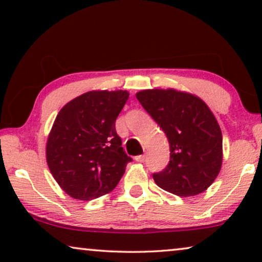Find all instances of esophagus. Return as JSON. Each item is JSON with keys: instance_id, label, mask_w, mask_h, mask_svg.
<instances>
[{"instance_id": "34e87169", "label": "esophagus", "mask_w": 262, "mask_h": 262, "mask_svg": "<svg viewBox=\"0 0 262 262\" xmlns=\"http://www.w3.org/2000/svg\"><path fill=\"white\" fill-rule=\"evenodd\" d=\"M136 161H137V162H141V163H143L145 161V155H139V156H136V159H135Z\"/></svg>"}]
</instances>
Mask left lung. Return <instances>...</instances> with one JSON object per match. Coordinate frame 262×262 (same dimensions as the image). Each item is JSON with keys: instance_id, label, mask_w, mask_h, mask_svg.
Instances as JSON below:
<instances>
[{"instance_id": "1", "label": "left lung", "mask_w": 262, "mask_h": 262, "mask_svg": "<svg viewBox=\"0 0 262 262\" xmlns=\"http://www.w3.org/2000/svg\"><path fill=\"white\" fill-rule=\"evenodd\" d=\"M136 98L169 142V163L152 174L156 185L179 196L206 191L223 161L222 131L209 106L198 96L171 88L146 89Z\"/></svg>"}]
</instances>
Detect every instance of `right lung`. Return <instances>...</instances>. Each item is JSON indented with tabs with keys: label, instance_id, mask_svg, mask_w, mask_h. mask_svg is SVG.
Segmentation results:
<instances>
[{
	"label": "right lung",
	"instance_id": "add662e5",
	"mask_svg": "<svg viewBox=\"0 0 262 262\" xmlns=\"http://www.w3.org/2000/svg\"><path fill=\"white\" fill-rule=\"evenodd\" d=\"M127 99V91H92L57 114L46 143V162L67 194L92 200L113 191L120 181L132 161L116 131Z\"/></svg>",
	"mask_w": 262,
	"mask_h": 262
}]
</instances>
